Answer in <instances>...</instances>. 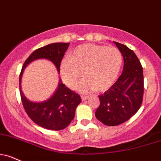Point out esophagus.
<instances>
[{"label": "esophagus", "instance_id": "esophagus-1", "mask_svg": "<svg viewBox=\"0 0 161 161\" xmlns=\"http://www.w3.org/2000/svg\"><path fill=\"white\" fill-rule=\"evenodd\" d=\"M81 97H82V101H85V100H86L88 99V96H83V95H82V96H81Z\"/></svg>", "mask_w": 161, "mask_h": 161}]
</instances>
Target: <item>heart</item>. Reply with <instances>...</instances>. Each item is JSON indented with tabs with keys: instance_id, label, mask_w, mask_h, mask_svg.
<instances>
[{
	"instance_id": "1",
	"label": "heart",
	"mask_w": 161,
	"mask_h": 161,
	"mask_svg": "<svg viewBox=\"0 0 161 161\" xmlns=\"http://www.w3.org/2000/svg\"><path fill=\"white\" fill-rule=\"evenodd\" d=\"M121 52L115 47L83 44L71 52L69 58L63 60L60 71L64 82L74 88L82 76L86 77L79 88L82 92L107 91L116 82L122 66Z\"/></svg>"
}]
</instances>
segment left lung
Segmentation results:
<instances>
[{
	"mask_svg": "<svg viewBox=\"0 0 161 161\" xmlns=\"http://www.w3.org/2000/svg\"><path fill=\"white\" fill-rule=\"evenodd\" d=\"M124 58L121 75L103 94L96 118L107 126H116L130 119L140 108L144 92L143 69L136 54L127 46L113 41Z\"/></svg>",
	"mask_w": 161,
	"mask_h": 161,
	"instance_id": "8db88e82",
	"label": "left lung"
}]
</instances>
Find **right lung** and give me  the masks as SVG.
<instances>
[{
  "instance_id": "1",
  "label": "right lung",
  "mask_w": 161,
  "mask_h": 161,
  "mask_svg": "<svg viewBox=\"0 0 161 161\" xmlns=\"http://www.w3.org/2000/svg\"><path fill=\"white\" fill-rule=\"evenodd\" d=\"M69 45V42H55L35 50L25 61L19 75V91L25 112L34 123L45 129L61 130L66 128L74 118L75 109L82 100L80 96L69 90L59 79L57 88L49 98L41 102L31 101L22 91V75L27 66L38 59L52 62L59 73L61 60Z\"/></svg>"
}]
</instances>
